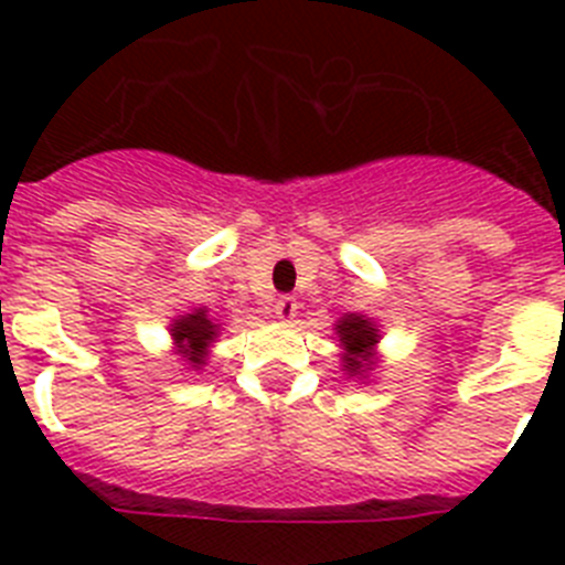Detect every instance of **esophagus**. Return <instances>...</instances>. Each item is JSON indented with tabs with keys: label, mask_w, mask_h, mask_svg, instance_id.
<instances>
[{
	"label": "esophagus",
	"mask_w": 565,
	"mask_h": 565,
	"mask_svg": "<svg viewBox=\"0 0 565 565\" xmlns=\"http://www.w3.org/2000/svg\"><path fill=\"white\" fill-rule=\"evenodd\" d=\"M274 313H277L279 322H294L299 313V302L294 297H279L277 306H274Z\"/></svg>",
	"instance_id": "34e87169"
}]
</instances>
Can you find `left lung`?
Wrapping results in <instances>:
<instances>
[{
    "label": "left lung",
    "mask_w": 565,
    "mask_h": 565,
    "mask_svg": "<svg viewBox=\"0 0 565 565\" xmlns=\"http://www.w3.org/2000/svg\"><path fill=\"white\" fill-rule=\"evenodd\" d=\"M333 333H337V342L342 348V353H339L342 371L348 373V379L364 382L376 371V344L382 339L379 326L371 317H364V313H344V317L337 319Z\"/></svg>",
    "instance_id": "1"
}]
</instances>
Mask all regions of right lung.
I'll return each mask as SVG.
<instances>
[{
  "label": "right lung",
  "instance_id": "1",
  "mask_svg": "<svg viewBox=\"0 0 565 565\" xmlns=\"http://www.w3.org/2000/svg\"><path fill=\"white\" fill-rule=\"evenodd\" d=\"M169 337H172L174 353L186 364V371H203L212 344L221 337V322L212 319L209 308H194L169 322Z\"/></svg>",
  "mask_w": 565,
  "mask_h": 565
}]
</instances>
